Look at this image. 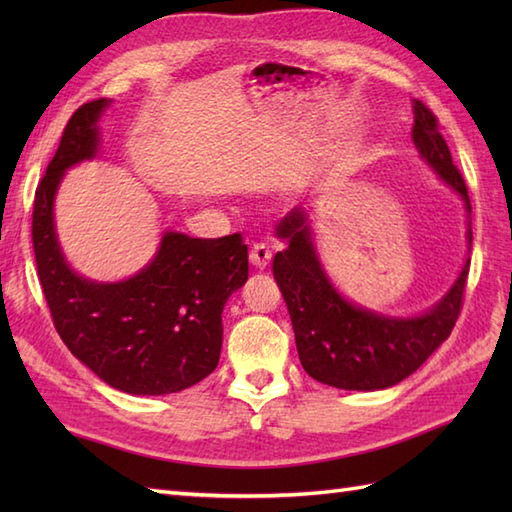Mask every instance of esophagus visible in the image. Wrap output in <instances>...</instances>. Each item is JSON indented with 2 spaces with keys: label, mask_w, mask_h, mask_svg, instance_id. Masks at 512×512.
<instances>
[{
  "label": "esophagus",
  "mask_w": 512,
  "mask_h": 512,
  "mask_svg": "<svg viewBox=\"0 0 512 512\" xmlns=\"http://www.w3.org/2000/svg\"><path fill=\"white\" fill-rule=\"evenodd\" d=\"M248 257H250V264L259 270H264L270 264V259H273V253H270V248L266 244H253L250 246Z\"/></svg>",
  "instance_id": "1"
}]
</instances>
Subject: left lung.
Segmentation results:
<instances>
[{
	"instance_id": "8db88e82",
	"label": "left lung",
	"mask_w": 512,
	"mask_h": 512,
	"mask_svg": "<svg viewBox=\"0 0 512 512\" xmlns=\"http://www.w3.org/2000/svg\"><path fill=\"white\" fill-rule=\"evenodd\" d=\"M411 138L420 158L464 202L471 253V200L466 184L438 132L436 116L420 101H413ZM275 235L288 246L275 255L273 275L288 306L299 361L319 383L347 391L394 387L449 339L462 308L471 259H466L451 288L431 308L411 317H391L358 306L334 286L314 242L310 209L295 206L275 224Z\"/></svg>"
}]
</instances>
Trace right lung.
<instances>
[{
  "label": "right lung",
  "instance_id": "right-lung-1",
  "mask_svg": "<svg viewBox=\"0 0 512 512\" xmlns=\"http://www.w3.org/2000/svg\"><path fill=\"white\" fill-rule=\"evenodd\" d=\"M110 99L85 103L65 127L32 211V244L43 295L68 350L103 383L132 396H165L220 363L222 310L248 279L242 235L220 239L165 231L156 255L121 281L90 279L70 266L54 224L65 171L94 160Z\"/></svg>",
  "mask_w": 512,
  "mask_h": 512
}]
</instances>
